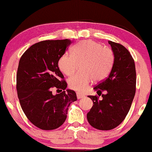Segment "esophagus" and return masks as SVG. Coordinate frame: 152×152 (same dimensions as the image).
Returning <instances> with one entry per match:
<instances>
[{
    "label": "esophagus",
    "instance_id": "1",
    "mask_svg": "<svg viewBox=\"0 0 152 152\" xmlns=\"http://www.w3.org/2000/svg\"><path fill=\"white\" fill-rule=\"evenodd\" d=\"M77 94V99H81V98H83L85 97V94L81 93V92H77L76 93Z\"/></svg>",
    "mask_w": 152,
    "mask_h": 152
}]
</instances>
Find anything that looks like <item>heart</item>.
I'll use <instances>...</instances> for the list:
<instances>
[{
    "label": "heart",
    "mask_w": 152,
    "mask_h": 152,
    "mask_svg": "<svg viewBox=\"0 0 152 152\" xmlns=\"http://www.w3.org/2000/svg\"><path fill=\"white\" fill-rule=\"evenodd\" d=\"M115 55L110 48L103 47L99 42L87 40L77 43L71 49V55L64 54L58 60L62 72L70 76L79 69L81 70L68 80L69 88L83 91L92 80H104L111 72Z\"/></svg>",
    "instance_id": "obj_1"
}]
</instances>
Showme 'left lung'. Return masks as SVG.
Instances as JSON below:
<instances>
[{
    "mask_svg": "<svg viewBox=\"0 0 152 152\" xmlns=\"http://www.w3.org/2000/svg\"><path fill=\"white\" fill-rule=\"evenodd\" d=\"M115 55L111 72L106 79L94 87L98 96H89L93 106L87 118L92 126L99 130H110L117 127L129 112L136 92V69L134 60L122 45L108 41Z\"/></svg>",
    "mask_w": 152,
    "mask_h": 152,
    "instance_id": "obj_1",
    "label": "left lung"
}]
</instances>
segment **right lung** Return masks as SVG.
Segmentation results:
<instances>
[{"mask_svg": "<svg viewBox=\"0 0 152 152\" xmlns=\"http://www.w3.org/2000/svg\"><path fill=\"white\" fill-rule=\"evenodd\" d=\"M70 44L68 39L41 41L30 46L20 59L16 75L20 104L30 122L42 130L60 127L69 104L77 100L75 91L65 90L67 83L58 67L59 58ZM54 87L63 92L53 96Z\"/></svg>", "mask_w": 152, "mask_h": 152, "instance_id": "right-lung-1", "label": "right lung"}]
</instances>
